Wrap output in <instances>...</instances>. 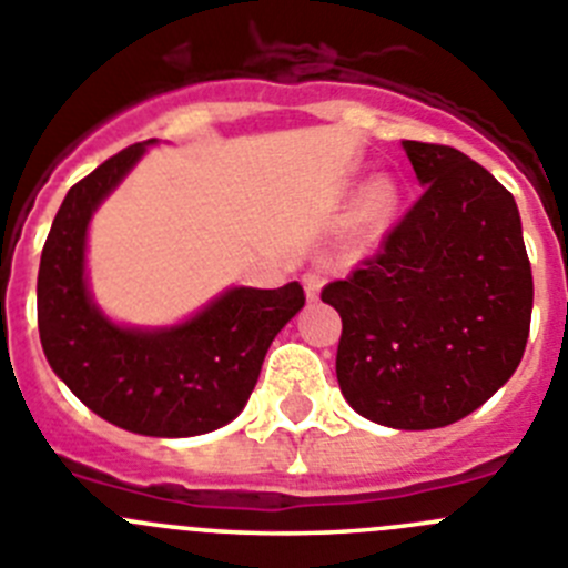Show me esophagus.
Wrapping results in <instances>:
<instances>
[{"mask_svg": "<svg viewBox=\"0 0 568 568\" xmlns=\"http://www.w3.org/2000/svg\"><path fill=\"white\" fill-rule=\"evenodd\" d=\"M322 283H325V280H322V274H316V272H308L305 277H302V285H305V296H308L311 302L320 300Z\"/></svg>", "mask_w": 568, "mask_h": 568, "instance_id": "34e87169", "label": "esophagus"}]
</instances>
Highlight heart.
Instances as JSON below:
<instances>
[{"label": "heart", "mask_w": 568, "mask_h": 568, "mask_svg": "<svg viewBox=\"0 0 568 568\" xmlns=\"http://www.w3.org/2000/svg\"><path fill=\"white\" fill-rule=\"evenodd\" d=\"M400 190L389 176H375L358 190L342 224V237L353 252H369L395 221Z\"/></svg>", "instance_id": "1"}]
</instances>
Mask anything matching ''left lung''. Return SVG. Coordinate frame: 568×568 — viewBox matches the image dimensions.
<instances>
[{
	"mask_svg": "<svg viewBox=\"0 0 568 568\" xmlns=\"http://www.w3.org/2000/svg\"><path fill=\"white\" fill-rule=\"evenodd\" d=\"M404 151L426 193L322 302L342 316L336 378L381 426L463 420L516 373L532 316V268L516 199L479 162L434 142Z\"/></svg>",
	"mask_w": 568,
	"mask_h": 568,
	"instance_id": "obj_1",
	"label": "left lung"
}]
</instances>
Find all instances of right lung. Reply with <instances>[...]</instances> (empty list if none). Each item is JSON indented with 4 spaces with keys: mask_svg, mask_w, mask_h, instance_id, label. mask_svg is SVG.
I'll use <instances>...</instances> for the list:
<instances>
[{
    "mask_svg": "<svg viewBox=\"0 0 568 568\" xmlns=\"http://www.w3.org/2000/svg\"><path fill=\"white\" fill-rule=\"evenodd\" d=\"M136 142L69 190L39 266V333L52 373L94 415L145 437H195L241 415L274 336L305 305L300 283L230 288L176 327H120L87 288V226L145 153Z\"/></svg>",
    "mask_w": 568,
    "mask_h": 568,
    "instance_id": "1",
    "label": "right lung"
}]
</instances>
